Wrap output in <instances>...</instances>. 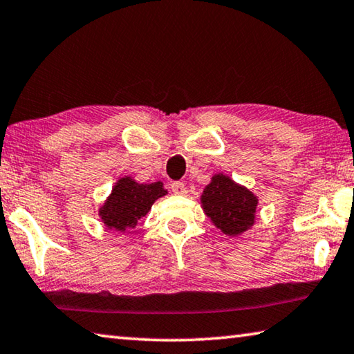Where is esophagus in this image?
<instances>
[{
	"instance_id": "esophagus-1",
	"label": "esophagus",
	"mask_w": 354,
	"mask_h": 354,
	"mask_svg": "<svg viewBox=\"0 0 354 354\" xmlns=\"http://www.w3.org/2000/svg\"><path fill=\"white\" fill-rule=\"evenodd\" d=\"M170 189L175 195H184L185 194V185L181 181H173L170 184Z\"/></svg>"
}]
</instances>
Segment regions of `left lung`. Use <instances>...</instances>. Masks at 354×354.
<instances>
[{"label":"left lung","instance_id":"1","mask_svg":"<svg viewBox=\"0 0 354 354\" xmlns=\"http://www.w3.org/2000/svg\"><path fill=\"white\" fill-rule=\"evenodd\" d=\"M200 203L212 225L230 237L242 236L256 223L259 198L225 173H215L211 178Z\"/></svg>","mask_w":354,"mask_h":354}]
</instances>
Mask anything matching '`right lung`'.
<instances>
[{
	"mask_svg": "<svg viewBox=\"0 0 354 354\" xmlns=\"http://www.w3.org/2000/svg\"><path fill=\"white\" fill-rule=\"evenodd\" d=\"M167 194L162 181L142 184L127 175L113 184L109 196L98 209V215L107 230L131 232L149 212L154 201Z\"/></svg>",
	"mask_w": 354,
	"mask_h": 354,
	"instance_id": "obj_1",
	"label": "right lung"
}]
</instances>
